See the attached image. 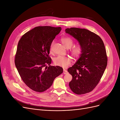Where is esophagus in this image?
<instances>
[{"label":"esophagus","instance_id":"esophagus-1","mask_svg":"<svg viewBox=\"0 0 120 120\" xmlns=\"http://www.w3.org/2000/svg\"><path fill=\"white\" fill-rule=\"evenodd\" d=\"M67 73H68V71L66 70H64V71H63V74L65 75V74H67Z\"/></svg>","mask_w":120,"mask_h":120}]
</instances>
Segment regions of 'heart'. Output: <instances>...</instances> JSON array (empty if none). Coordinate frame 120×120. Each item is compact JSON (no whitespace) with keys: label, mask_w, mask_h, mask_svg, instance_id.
Returning a JSON list of instances; mask_svg holds the SVG:
<instances>
[{"label":"heart","mask_w":120,"mask_h":120,"mask_svg":"<svg viewBox=\"0 0 120 120\" xmlns=\"http://www.w3.org/2000/svg\"><path fill=\"white\" fill-rule=\"evenodd\" d=\"M61 41L66 48L70 49L74 45V41L71 38L68 37H64L61 39ZM70 52L71 56L75 58L80 57L83 52V48L82 45H74L71 49ZM72 62V60L70 57L57 56L53 59L54 64L57 66L64 68L68 67Z\"/></svg>","instance_id":"heart-1"}]
</instances>
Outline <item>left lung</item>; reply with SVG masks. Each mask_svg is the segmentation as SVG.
I'll return each instance as SVG.
<instances>
[{"label":"left lung","mask_w":120,"mask_h":120,"mask_svg":"<svg viewBox=\"0 0 120 120\" xmlns=\"http://www.w3.org/2000/svg\"><path fill=\"white\" fill-rule=\"evenodd\" d=\"M65 31L77 39L83 48L82 56L68 70L72 77L69 86L77 95L88 93L98 84L107 66L104 43L99 35L86 29L71 27Z\"/></svg>","instance_id":"8db88e82"}]
</instances>
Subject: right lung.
<instances>
[{
    "instance_id": "right-lung-1",
    "label": "right lung",
    "mask_w": 120,
    "mask_h": 120,
    "mask_svg": "<svg viewBox=\"0 0 120 120\" xmlns=\"http://www.w3.org/2000/svg\"><path fill=\"white\" fill-rule=\"evenodd\" d=\"M61 30L60 27H35L23 35L18 43L16 68L23 82L34 91H45L63 73L61 67L50 66L49 56L52 43Z\"/></svg>"
}]
</instances>
